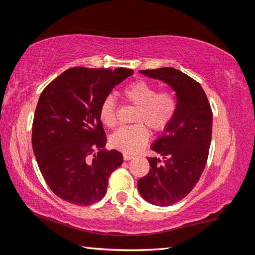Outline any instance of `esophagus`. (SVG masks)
Returning a JSON list of instances; mask_svg holds the SVG:
<instances>
[{"label": "esophagus", "instance_id": "34e87169", "mask_svg": "<svg viewBox=\"0 0 255 255\" xmlns=\"http://www.w3.org/2000/svg\"><path fill=\"white\" fill-rule=\"evenodd\" d=\"M132 158H133L132 155L127 154V153L124 154V159H125V161H129V159H132Z\"/></svg>", "mask_w": 255, "mask_h": 255}]
</instances>
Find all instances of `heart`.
<instances>
[{
	"instance_id": "obj_1",
	"label": "heart",
	"mask_w": 255,
	"mask_h": 255,
	"mask_svg": "<svg viewBox=\"0 0 255 255\" xmlns=\"http://www.w3.org/2000/svg\"><path fill=\"white\" fill-rule=\"evenodd\" d=\"M124 97L137 106L136 123H145L154 130H163L171 123L175 114L176 103L172 94L159 92L154 85L145 81H137L124 89ZM101 123L107 127H114L117 123V106L114 96H108L99 110ZM148 129L143 124L124 126L110 137L115 148L126 153H137L147 144Z\"/></svg>"
}]
</instances>
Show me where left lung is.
Returning a JSON list of instances; mask_svg holds the SVG:
<instances>
[{"instance_id": "left-lung-1", "label": "left lung", "mask_w": 255, "mask_h": 255, "mask_svg": "<svg viewBox=\"0 0 255 255\" xmlns=\"http://www.w3.org/2000/svg\"><path fill=\"white\" fill-rule=\"evenodd\" d=\"M173 90L176 109L171 123L150 148L159 157H148L149 172L138 181L140 196L152 205L170 206L196 187L208 158L213 112L201 85L172 67L139 71Z\"/></svg>"}]
</instances>
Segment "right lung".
I'll list each match as a JSON object with an SVG mask.
<instances>
[{"mask_svg": "<svg viewBox=\"0 0 255 255\" xmlns=\"http://www.w3.org/2000/svg\"><path fill=\"white\" fill-rule=\"evenodd\" d=\"M132 74L123 67H73L40 94L32 148L42 176L60 199L88 206L105 197L108 179L124 158L118 150L105 149L99 110L112 89Z\"/></svg>", "mask_w": 255, "mask_h": 255, "instance_id": "obj_1", "label": "right lung"}]
</instances>
